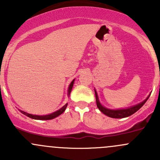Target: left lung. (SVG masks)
I'll use <instances>...</instances> for the list:
<instances>
[{
	"instance_id": "8db88e82",
	"label": "left lung",
	"mask_w": 160,
	"mask_h": 160,
	"mask_svg": "<svg viewBox=\"0 0 160 160\" xmlns=\"http://www.w3.org/2000/svg\"><path fill=\"white\" fill-rule=\"evenodd\" d=\"M94 92H95V97H96V103H97V106H98V109L104 114L105 115L108 116L110 118H126L128 117V116L132 115L134 113L136 112L137 111L139 110L143 105H144L145 103L146 102L148 99H149V96L151 93H149V96L146 98L143 101H142L141 103L138 104H135V105L132 106V107L127 108H121V109H109L105 108L104 106H103L102 104H101L99 101V98H98V93H97L96 90L94 89Z\"/></svg>"
}]
</instances>
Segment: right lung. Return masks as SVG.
I'll return each mask as SVG.
<instances>
[{"label": "right lung", "mask_w": 160, "mask_h": 160, "mask_svg": "<svg viewBox=\"0 0 160 160\" xmlns=\"http://www.w3.org/2000/svg\"><path fill=\"white\" fill-rule=\"evenodd\" d=\"M74 80H75V79H73V80L71 81L70 84L69 85L68 90H67V96H68V97H70L71 90H72V86H73ZM67 104H66L65 105L63 106V107H62L60 109H59V110L55 111V112H52V113H51V114H46V115H36V114H28V113L25 112V111H22V110H19V111H20L21 112H22L23 114L28 116V118H32V119H35V120H51V119L55 118L58 117V116L60 115L61 114H62V113L65 111L66 108H67Z\"/></svg>", "instance_id": "add662e5"}]
</instances>
